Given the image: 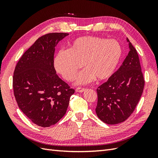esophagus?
Listing matches in <instances>:
<instances>
[{"mask_svg": "<svg viewBox=\"0 0 158 158\" xmlns=\"http://www.w3.org/2000/svg\"><path fill=\"white\" fill-rule=\"evenodd\" d=\"M85 90V88H76V91L77 92H84V91Z\"/></svg>", "mask_w": 158, "mask_h": 158, "instance_id": "34e87169", "label": "esophagus"}]
</instances>
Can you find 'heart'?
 Segmentation results:
<instances>
[{"mask_svg": "<svg viewBox=\"0 0 158 158\" xmlns=\"http://www.w3.org/2000/svg\"><path fill=\"white\" fill-rule=\"evenodd\" d=\"M122 48L114 40L84 36L74 40L67 51L58 52L53 61L55 70L65 80H73L82 64L84 70L76 78V84L90 83L95 78L107 80L114 73L121 59Z\"/></svg>", "mask_w": 158, "mask_h": 158, "instance_id": "heart-1", "label": "heart"}]
</instances>
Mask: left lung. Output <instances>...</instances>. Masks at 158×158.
<instances>
[{
    "label": "left lung",
    "mask_w": 158,
    "mask_h": 158,
    "mask_svg": "<svg viewBox=\"0 0 158 158\" xmlns=\"http://www.w3.org/2000/svg\"><path fill=\"white\" fill-rule=\"evenodd\" d=\"M129 51L120 68L97 89L95 112L108 125L123 123L130 117L139 102L144 86L139 57L130 41Z\"/></svg>",
    "instance_id": "left-lung-1"
}]
</instances>
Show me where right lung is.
I'll return each mask as SVG.
<instances>
[{
  "label": "right lung",
  "instance_id": "1",
  "mask_svg": "<svg viewBox=\"0 0 158 158\" xmlns=\"http://www.w3.org/2000/svg\"><path fill=\"white\" fill-rule=\"evenodd\" d=\"M66 33H50L38 38L15 67L13 89L18 107L35 125L49 127L67 110L74 89L62 80L54 68V54Z\"/></svg>",
  "mask_w": 158,
  "mask_h": 158
}]
</instances>
